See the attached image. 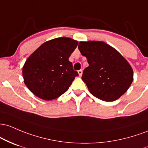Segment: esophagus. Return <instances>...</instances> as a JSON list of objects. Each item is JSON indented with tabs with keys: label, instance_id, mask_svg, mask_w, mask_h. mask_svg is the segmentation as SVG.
Here are the masks:
<instances>
[{
	"label": "esophagus",
	"instance_id": "1",
	"mask_svg": "<svg viewBox=\"0 0 148 148\" xmlns=\"http://www.w3.org/2000/svg\"><path fill=\"white\" fill-rule=\"evenodd\" d=\"M77 73H78L79 77H81V76H82V70H79V71H77Z\"/></svg>",
	"mask_w": 148,
	"mask_h": 148
}]
</instances>
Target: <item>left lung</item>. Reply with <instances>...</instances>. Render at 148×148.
<instances>
[{"mask_svg": "<svg viewBox=\"0 0 148 148\" xmlns=\"http://www.w3.org/2000/svg\"><path fill=\"white\" fill-rule=\"evenodd\" d=\"M78 49L89 64L82 79L93 96L110 102L127 92L133 82L134 73L115 49L101 41L80 42Z\"/></svg>", "mask_w": 148, "mask_h": 148, "instance_id": "obj_1", "label": "left lung"}]
</instances>
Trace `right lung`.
I'll list each match as a JSON object with an SVG mask.
<instances>
[{
    "label": "right lung",
    "instance_id": "add662e5",
    "mask_svg": "<svg viewBox=\"0 0 148 148\" xmlns=\"http://www.w3.org/2000/svg\"><path fill=\"white\" fill-rule=\"evenodd\" d=\"M77 41L57 38L43 43L28 58L23 67L26 87L43 100L55 99L69 89L76 76L69 60Z\"/></svg>",
    "mask_w": 148,
    "mask_h": 148
}]
</instances>
